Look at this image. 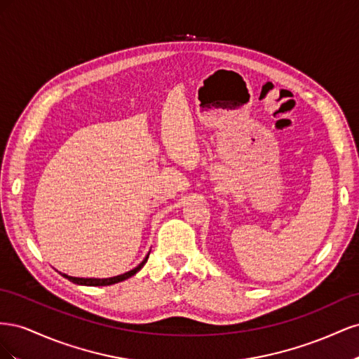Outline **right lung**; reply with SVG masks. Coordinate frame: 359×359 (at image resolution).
<instances>
[{"label": "right lung", "instance_id": "obj_1", "mask_svg": "<svg viewBox=\"0 0 359 359\" xmlns=\"http://www.w3.org/2000/svg\"><path fill=\"white\" fill-rule=\"evenodd\" d=\"M148 256L149 253L145 256V259L140 262L136 268L127 271V273L121 274V276H115V277H109V278H82V277H72V276H67V274H62L60 273L64 278L70 280L72 283H76V285H82V286H111V285H115V283H119V281H124L127 278H130L132 276H135L137 271H140L144 268V265L147 264L148 260Z\"/></svg>", "mask_w": 359, "mask_h": 359}]
</instances>
